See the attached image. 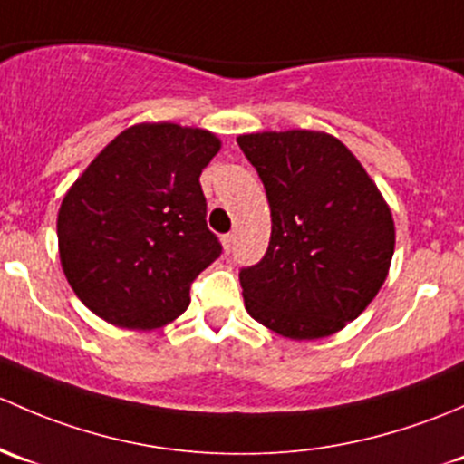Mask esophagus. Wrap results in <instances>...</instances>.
Wrapping results in <instances>:
<instances>
[{"label": "esophagus", "mask_w": 464, "mask_h": 464, "mask_svg": "<svg viewBox=\"0 0 464 464\" xmlns=\"http://www.w3.org/2000/svg\"><path fill=\"white\" fill-rule=\"evenodd\" d=\"M221 241H223V250H226V252H230L232 247H234V234H232V232L223 234V237H221Z\"/></svg>", "instance_id": "obj_1"}]
</instances>
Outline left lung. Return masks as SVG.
Listing matches in <instances>:
<instances>
[{
    "mask_svg": "<svg viewBox=\"0 0 464 464\" xmlns=\"http://www.w3.org/2000/svg\"><path fill=\"white\" fill-rule=\"evenodd\" d=\"M270 203L264 259L241 267L252 319L290 339L342 331L389 275L395 226L386 200L343 142L324 131L237 138Z\"/></svg>",
    "mask_w": 464,
    "mask_h": 464,
    "instance_id": "1",
    "label": "left lung"
}]
</instances>
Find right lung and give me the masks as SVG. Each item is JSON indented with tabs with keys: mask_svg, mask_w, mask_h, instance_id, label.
Masks as SVG:
<instances>
[{
	"mask_svg": "<svg viewBox=\"0 0 464 464\" xmlns=\"http://www.w3.org/2000/svg\"><path fill=\"white\" fill-rule=\"evenodd\" d=\"M218 150L205 129L142 122L71 185L57 214L60 261L91 313L151 331L188 310L192 281L223 250L198 183Z\"/></svg>",
	"mask_w": 464,
	"mask_h": 464,
	"instance_id": "obj_1",
	"label": "right lung"
}]
</instances>
